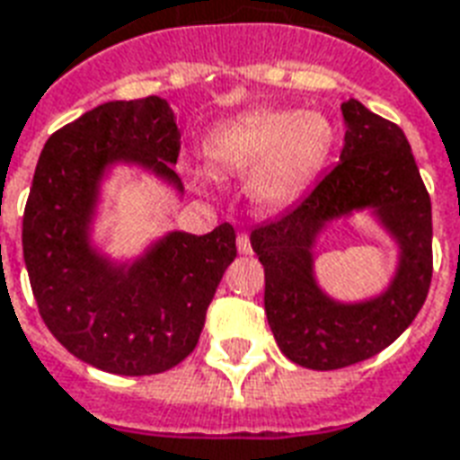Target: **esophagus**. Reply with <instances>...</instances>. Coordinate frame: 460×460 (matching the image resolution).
Here are the masks:
<instances>
[{
    "label": "esophagus",
    "mask_w": 460,
    "mask_h": 460,
    "mask_svg": "<svg viewBox=\"0 0 460 460\" xmlns=\"http://www.w3.org/2000/svg\"><path fill=\"white\" fill-rule=\"evenodd\" d=\"M236 246H239L241 253H253V248H251V236H248L246 231H241L239 236H236Z\"/></svg>",
    "instance_id": "esophagus-1"
}]
</instances>
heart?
<instances>
[{
  "instance_id": "1",
  "label": "heart",
  "mask_w": 460,
  "mask_h": 460,
  "mask_svg": "<svg viewBox=\"0 0 460 460\" xmlns=\"http://www.w3.org/2000/svg\"><path fill=\"white\" fill-rule=\"evenodd\" d=\"M334 146V128L319 114L261 109L207 141V161L224 175H251L258 202L282 204L312 182Z\"/></svg>"
}]
</instances>
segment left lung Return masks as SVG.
<instances>
[{
	"label": "left lung",
	"instance_id": "left-lung-1",
	"mask_svg": "<svg viewBox=\"0 0 460 460\" xmlns=\"http://www.w3.org/2000/svg\"><path fill=\"white\" fill-rule=\"evenodd\" d=\"M341 111V161L302 202L251 231L270 332L292 363L312 370L346 368L387 349L420 314L434 270L431 199L402 128L356 100ZM360 206L376 207L403 246V263L383 298L336 305L311 278V243L326 220Z\"/></svg>",
	"mask_w": 460,
	"mask_h": 460
}]
</instances>
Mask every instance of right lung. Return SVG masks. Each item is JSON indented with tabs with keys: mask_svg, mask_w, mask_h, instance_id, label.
I'll return each instance as SVG.
<instances>
[{
	"mask_svg": "<svg viewBox=\"0 0 460 460\" xmlns=\"http://www.w3.org/2000/svg\"><path fill=\"white\" fill-rule=\"evenodd\" d=\"M180 131L161 97L107 102L50 136L23 209V261L40 319L67 351L117 376H155L195 351L236 231H175L131 268L90 253L84 226L111 161L144 163L172 182Z\"/></svg>",
	"mask_w": 460,
	"mask_h": 460,
	"instance_id": "obj_1",
	"label": "right lung"
}]
</instances>
